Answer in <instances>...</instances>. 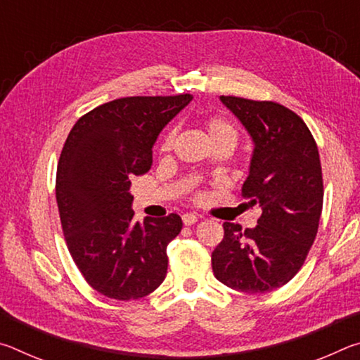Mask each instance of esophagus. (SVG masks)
<instances>
[{
    "label": "esophagus",
    "instance_id": "1",
    "mask_svg": "<svg viewBox=\"0 0 360 360\" xmlns=\"http://www.w3.org/2000/svg\"><path fill=\"white\" fill-rule=\"evenodd\" d=\"M198 221V216L193 214V212H187V214L182 216V222H184V225H193L197 224Z\"/></svg>",
    "mask_w": 360,
    "mask_h": 360
}]
</instances>
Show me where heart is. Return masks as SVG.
Masks as SVG:
<instances>
[{
    "instance_id": "1",
    "label": "heart",
    "mask_w": 360,
    "mask_h": 360,
    "mask_svg": "<svg viewBox=\"0 0 360 360\" xmlns=\"http://www.w3.org/2000/svg\"><path fill=\"white\" fill-rule=\"evenodd\" d=\"M206 127H208V133L212 141H217V139H230V141L236 143V136H238V133H236L235 125L231 124L230 120L224 119V117H219V115H214V117H210L208 122H206ZM174 136H176V131H169L167 138H165V143H163V149H169L174 143Z\"/></svg>"
}]
</instances>
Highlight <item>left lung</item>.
Wrapping results in <instances>:
<instances>
[{
    "label": "left lung",
    "mask_w": 360,
    "mask_h": 360,
    "mask_svg": "<svg viewBox=\"0 0 360 360\" xmlns=\"http://www.w3.org/2000/svg\"><path fill=\"white\" fill-rule=\"evenodd\" d=\"M221 101L252 139L241 192L262 216L254 229L224 224L212 271L231 289L264 294L297 275L318 233L324 198L318 146L307 124L283 105L224 95Z\"/></svg>",
    "instance_id": "left-lung-1"
}]
</instances>
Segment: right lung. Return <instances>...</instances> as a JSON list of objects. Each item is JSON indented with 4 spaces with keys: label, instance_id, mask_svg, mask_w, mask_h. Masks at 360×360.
<instances>
[{
    "label": "right lung",
    "instance_id": "1",
    "mask_svg": "<svg viewBox=\"0 0 360 360\" xmlns=\"http://www.w3.org/2000/svg\"><path fill=\"white\" fill-rule=\"evenodd\" d=\"M193 96H129L105 103L72 127L57 167V205L79 271L115 300L149 295L167 276L178 214L133 221L130 179L148 173L160 131Z\"/></svg>",
    "mask_w": 360,
    "mask_h": 360
}]
</instances>
